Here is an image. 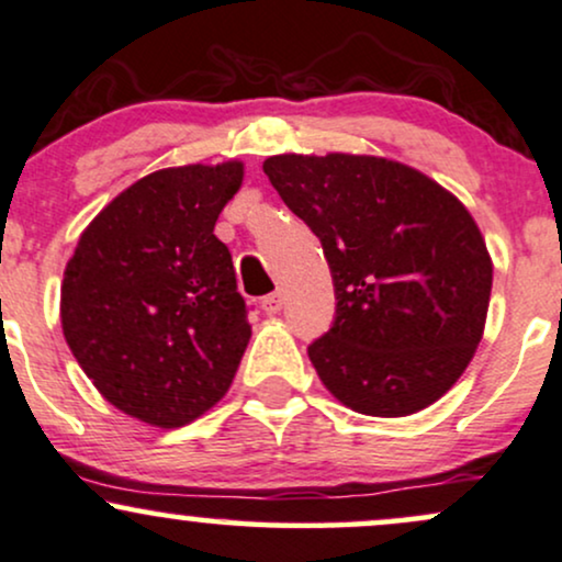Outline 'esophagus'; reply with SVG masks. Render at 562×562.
Masks as SVG:
<instances>
[{"label":"esophagus","instance_id":"1","mask_svg":"<svg viewBox=\"0 0 562 562\" xmlns=\"http://www.w3.org/2000/svg\"><path fill=\"white\" fill-rule=\"evenodd\" d=\"M281 307H283V292H281V289H276L273 294H268L266 300H262V310H266L268 315L281 313Z\"/></svg>","mask_w":562,"mask_h":562}]
</instances>
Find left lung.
Here are the masks:
<instances>
[{"mask_svg": "<svg viewBox=\"0 0 562 562\" xmlns=\"http://www.w3.org/2000/svg\"><path fill=\"white\" fill-rule=\"evenodd\" d=\"M262 170L331 268L336 321L307 349L323 386L373 418L445 397L476 355L492 296V255L465 204L379 155L292 151Z\"/></svg>", "mask_w": 562, "mask_h": 562, "instance_id": "1", "label": "left lung"}]
</instances>
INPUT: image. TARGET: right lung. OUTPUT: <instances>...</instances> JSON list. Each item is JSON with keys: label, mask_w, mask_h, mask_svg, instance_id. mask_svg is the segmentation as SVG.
Returning a JSON list of instances; mask_svg holds the SVG:
<instances>
[{"label": "right lung", "mask_w": 562, "mask_h": 562, "mask_svg": "<svg viewBox=\"0 0 562 562\" xmlns=\"http://www.w3.org/2000/svg\"><path fill=\"white\" fill-rule=\"evenodd\" d=\"M241 181V160L138 178L99 210L65 266V341L128 418L181 428L234 381L252 326L213 231Z\"/></svg>", "instance_id": "add662e5"}]
</instances>
